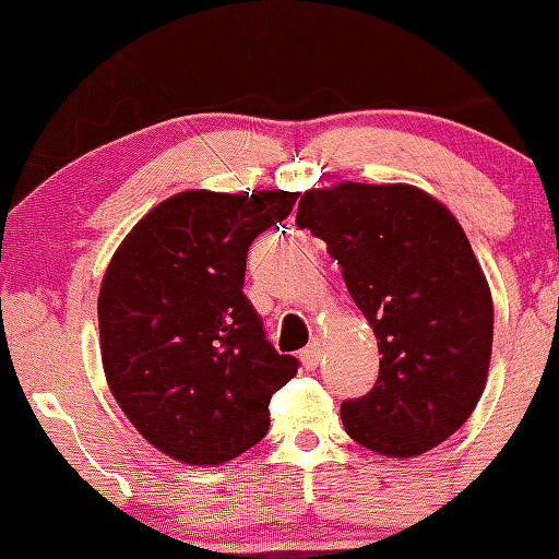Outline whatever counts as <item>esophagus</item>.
Returning <instances> with one entry per match:
<instances>
[{
	"instance_id": "1",
	"label": "esophagus",
	"mask_w": 559,
	"mask_h": 559,
	"mask_svg": "<svg viewBox=\"0 0 559 559\" xmlns=\"http://www.w3.org/2000/svg\"><path fill=\"white\" fill-rule=\"evenodd\" d=\"M320 352H323V344H320L318 338H312V342L307 344L305 349H301V355H299L301 365H305L307 370H316L318 362H320Z\"/></svg>"
}]
</instances>
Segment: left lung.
I'll return each mask as SVG.
<instances>
[{
    "mask_svg": "<svg viewBox=\"0 0 559 559\" xmlns=\"http://www.w3.org/2000/svg\"><path fill=\"white\" fill-rule=\"evenodd\" d=\"M297 226L325 241L373 325L378 381L342 402L346 433L415 457L471 418L489 373L493 307L465 230L415 186L338 183L305 191Z\"/></svg>",
    "mask_w": 559,
    "mask_h": 559,
    "instance_id": "1",
    "label": "left lung"
}]
</instances>
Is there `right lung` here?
Masks as SVG:
<instances>
[{
    "mask_svg": "<svg viewBox=\"0 0 559 559\" xmlns=\"http://www.w3.org/2000/svg\"><path fill=\"white\" fill-rule=\"evenodd\" d=\"M297 191H183L141 217L99 288L102 365L128 420L159 452L221 465L267 433L297 376L247 299V252Z\"/></svg>",
    "mask_w": 559,
    "mask_h": 559,
    "instance_id": "right-lung-1",
    "label": "right lung"
}]
</instances>
